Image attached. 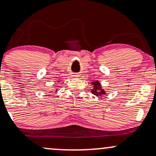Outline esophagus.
Segmentation results:
<instances>
[{
  "label": "esophagus",
  "instance_id": "obj_1",
  "mask_svg": "<svg viewBox=\"0 0 156 156\" xmlns=\"http://www.w3.org/2000/svg\"><path fill=\"white\" fill-rule=\"evenodd\" d=\"M74 77H79V75H77V74H74L73 75Z\"/></svg>",
  "mask_w": 156,
  "mask_h": 156
}]
</instances>
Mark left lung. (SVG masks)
<instances>
[{
    "instance_id": "obj_1",
    "label": "left lung",
    "mask_w": 156,
    "mask_h": 156,
    "mask_svg": "<svg viewBox=\"0 0 156 156\" xmlns=\"http://www.w3.org/2000/svg\"><path fill=\"white\" fill-rule=\"evenodd\" d=\"M92 83H94V88L92 90V94H94V95L98 96V95H101V94H104V90L101 89V87H100V84L98 81Z\"/></svg>"
}]
</instances>
